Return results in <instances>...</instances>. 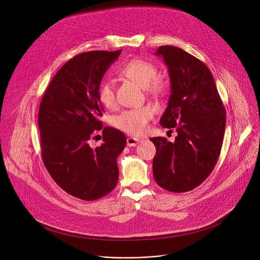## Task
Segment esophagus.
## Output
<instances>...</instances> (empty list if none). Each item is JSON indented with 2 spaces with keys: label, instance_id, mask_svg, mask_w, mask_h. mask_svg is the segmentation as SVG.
Returning <instances> with one entry per match:
<instances>
[{
  "label": "esophagus",
  "instance_id": "esophagus-1",
  "mask_svg": "<svg viewBox=\"0 0 260 260\" xmlns=\"http://www.w3.org/2000/svg\"><path fill=\"white\" fill-rule=\"evenodd\" d=\"M139 142H141V140H139V139H136V138H133V137L127 138V146H129V147H134Z\"/></svg>",
  "mask_w": 260,
  "mask_h": 260
}]
</instances>
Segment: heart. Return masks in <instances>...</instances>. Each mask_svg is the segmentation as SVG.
<instances>
[{"instance_id": "b5f03b06", "label": "heart", "mask_w": 260, "mask_h": 260, "mask_svg": "<svg viewBox=\"0 0 260 260\" xmlns=\"http://www.w3.org/2000/svg\"><path fill=\"white\" fill-rule=\"evenodd\" d=\"M120 76L129 79L140 87L146 89L152 95H162L167 90V82L163 77L158 75L157 67L152 63L142 59H133L124 64L119 70ZM98 99L106 108H114L116 105L115 91L111 82H103L98 89ZM154 115L151 107H142L123 111L115 116L112 123L118 129L139 136L143 134L147 128L149 120Z\"/></svg>"}]
</instances>
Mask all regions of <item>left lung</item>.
<instances>
[{
    "label": "left lung",
    "instance_id": "8db88e82",
    "mask_svg": "<svg viewBox=\"0 0 260 260\" xmlns=\"http://www.w3.org/2000/svg\"><path fill=\"white\" fill-rule=\"evenodd\" d=\"M171 82L168 106L160 119L176 128L174 142L164 137L150 140L156 147L153 176L165 190L181 193L200 185L212 172L222 147L226 112L207 66L184 50L161 46Z\"/></svg>",
    "mask_w": 260,
    "mask_h": 260
}]
</instances>
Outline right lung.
I'll return each mask as SVG.
<instances>
[{
	"label": "right lung",
	"mask_w": 260,
	"mask_h": 260,
	"mask_svg": "<svg viewBox=\"0 0 260 260\" xmlns=\"http://www.w3.org/2000/svg\"><path fill=\"white\" fill-rule=\"evenodd\" d=\"M120 54L121 50L91 51L75 56L54 76L40 104L43 162L58 185L82 200L99 199L118 182L117 158L126 137L113 127H103L98 89ZM100 131L104 143L92 149L89 140Z\"/></svg>",
	"instance_id": "add662e5"
}]
</instances>
